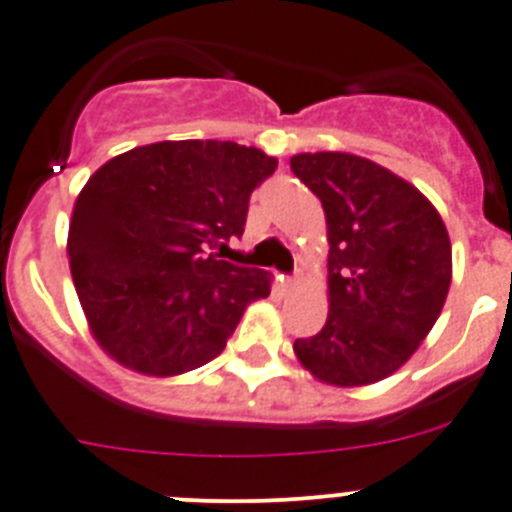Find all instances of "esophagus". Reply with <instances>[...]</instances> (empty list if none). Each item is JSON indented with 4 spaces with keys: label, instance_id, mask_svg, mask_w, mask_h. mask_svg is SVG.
Masks as SVG:
<instances>
[{
    "label": "esophagus",
    "instance_id": "obj_1",
    "mask_svg": "<svg viewBox=\"0 0 512 512\" xmlns=\"http://www.w3.org/2000/svg\"><path fill=\"white\" fill-rule=\"evenodd\" d=\"M302 277L300 274H292V277H282V292H292V289L300 287Z\"/></svg>",
    "mask_w": 512,
    "mask_h": 512
}]
</instances>
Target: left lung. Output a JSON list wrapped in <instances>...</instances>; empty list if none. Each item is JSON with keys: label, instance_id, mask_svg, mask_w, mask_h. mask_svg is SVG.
I'll return each instance as SVG.
<instances>
[{"label": "left lung", "instance_id": "1", "mask_svg": "<svg viewBox=\"0 0 512 512\" xmlns=\"http://www.w3.org/2000/svg\"><path fill=\"white\" fill-rule=\"evenodd\" d=\"M295 176L328 223V320L295 354L312 377L361 387L397 372L438 320L451 284V241L410 182L354 153H300Z\"/></svg>", "mask_w": 512, "mask_h": 512}]
</instances>
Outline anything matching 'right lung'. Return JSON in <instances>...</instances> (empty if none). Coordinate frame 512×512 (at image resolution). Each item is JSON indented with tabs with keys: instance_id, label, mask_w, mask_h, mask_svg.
Here are the masks:
<instances>
[{
	"instance_id": "obj_1",
	"label": "right lung",
	"mask_w": 512,
	"mask_h": 512,
	"mask_svg": "<svg viewBox=\"0 0 512 512\" xmlns=\"http://www.w3.org/2000/svg\"><path fill=\"white\" fill-rule=\"evenodd\" d=\"M277 158L233 140H164L89 176L69 225V261L104 354L148 377H176L223 354L266 271L220 261L241 238L251 192Z\"/></svg>"
}]
</instances>
